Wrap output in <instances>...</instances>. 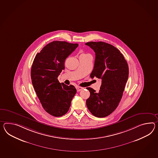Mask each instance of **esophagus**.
I'll use <instances>...</instances> for the list:
<instances>
[{
    "instance_id": "34e87169",
    "label": "esophagus",
    "mask_w": 158,
    "mask_h": 158,
    "mask_svg": "<svg viewBox=\"0 0 158 158\" xmlns=\"http://www.w3.org/2000/svg\"><path fill=\"white\" fill-rule=\"evenodd\" d=\"M83 87H77V92H79V91H81V90H82V89H83Z\"/></svg>"
}]
</instances>
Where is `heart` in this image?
<instances>
[{"label":"heart","instance_id":"obj_1","mask_svg":"<svg viewBox=\"0 0 158 158\" xmlns=\"http://www.w3.org/2000/svg\"><path fill=\"white\" fill-rule=\"evenodd\" d=\"M89 55V54H81V56H85V55Z\"/></svg>","mask_w":158,"mask_h":158}]
</instances>
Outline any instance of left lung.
<instances>
[{
  "label": "left lung",
  "instance_id": "1",
  "mask_svg": "<svg viewBox=\"0 0 158 158\" xmlns=\"http://www.w3.org/2000/svg\"><path fill=\"white\" fill-rule=\"evenodd\" d=\"M85 45L95 53L91 77L102 80L98 93L90 87V96L86 100L89 111L98 118H104L115 111L123 96L128 77V66L120 51L103 42H90Z\"/></svg>",
  "mask_w": 158,
  "mask_h": 158
}]
</instances>
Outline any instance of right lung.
Returning a JSON list of instances; mask_svg holds the SVG:
<instances>
[{"mask_svg":"<svg viewBox=\"0 0 158 158\" xmlns=\"http://www.w3.org/2000/svg\"><path fill=\"white\" fill-rule=\"evenodd\" d=\"M78 46L77 43L54 41L36 54L32 65V83L44 110L59 117L69 110L71 100L77 93L73 85L58 81V76L64 69V62Z\"/></svg>","mask_w":158,"mask_h":158,"instance_id":"right-lung-1","label":"right lung"}]
</instances>
